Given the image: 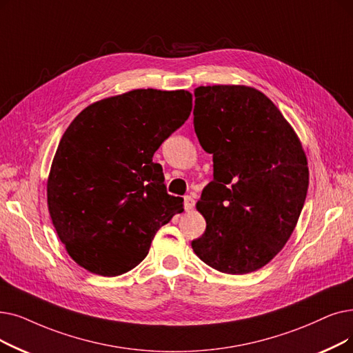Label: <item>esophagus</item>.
<instances>
[{"label":"esophagus","mask_w":353,"mask_h":353,"mask_svg":"<svg viewBox=\"0 0 353 353\" xmlns=\"http://www.w3.org/2000/svg\"><path fill=\"white\" fill-rule=\"evenodd\" d=\"M194 206V199L192 196H186L185 197V210L186 212H190Z\"/></svg>","instance_id":"34e87169"}]
</instances>
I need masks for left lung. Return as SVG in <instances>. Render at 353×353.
Listing matches in <instances>:
<instances>
[{
	"label": "left lung",
	"mask_w": 353,
	"mask_h": 353,
	"mask_svg": "<svg viewBox=\"0 0 353 353\" xmlns=\"http://www.w3.org/2000/svg\"><path fill=\"white\" fill-rule=\"evenodd\" d=\"M194 131L213 154V180L196 209L205 234L194 254L226 274L263 268L293 234L309 188L296 131L263 92L245 85L194 89Z\"/></svg>",
	"instance_id": "1"
}]
</instances>
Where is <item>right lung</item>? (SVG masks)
Returning <instances> with one entry per match:
<instances>
[{
    "mask_svg": "<svg viewBox=\"0 0 353 353\" xmlns=\"http://www.w3.org/2000/svg\"><path fill=\"white\" fill-rule=\"evenodd\" d=\"M192 99L183 89H134L90 103L70 122L50 167L48 205L76 264L103 277L128 272L183 212L152 156L185 124Z\"/></svg>",
    "mask_w": 353,
    "mask_h": 353,
    "instance_id": "add662e5",
    "label": "right lung"
}]
</instances>
